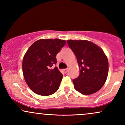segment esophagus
Returning a JSON list of instances; mask_svg holds the SVG:
<instances>
[{
    "instance_id": "1",
    "label": "esophagus",
    "mask_w": 125,
    "mask_h": 125,
    "mask_svg": "<svg viewBox=\"0 0 125 125\" xmlns=\"http://www.w3.org/2000/svg\"><path fill=\"white\" fill-rule=\"evenodd\" d=\"M68 69H64L63 70V72L64 73H67V72H68Z\"/></svg>"
}]
</instances>
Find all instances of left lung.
I'll use <instances>...</instances> for the list:
<instances>
[{"label": "left lung", "mask_w": 125, "mask_h": 125, "mask_svg": "<svg viewBox=\"0 0 125 125\" xmlns=\"http://www.w3.org/2000/svg\"><path fill=\"white\" fill-rule=\"evenodd\" d=\"M76 56L80 74L73 80L74 87L83 94H91L105 83L109 72L107 56L102 49L86 40H67Z\"/></svg>", "instance_id": "left-lung-1"}]
</instances>
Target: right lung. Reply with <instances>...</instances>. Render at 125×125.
I'll use <instances>...</instances> for the list:
<instances>
[{"mask_svg": "<svg viewBox=\"0 0 125 125\" xmlns=\"http://www.w3.org/2000/svg\"><path fill=\"white\" fill-rule=\"evenodd\" d=\"M66 43L64 40L39 39L35 42L24 55L22 62L23 77L29 87L41 96L53 94L59 87L63 74L56 64V54Z\"/></svg>", "mask_w": 125, "mask_h": 125, "instance_id": "1", "label": "right lung"}]
</instances>
